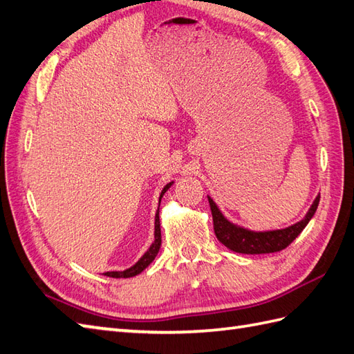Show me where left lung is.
<instances>
[{
    "label": "left lung",
    "mask_w": 354,
    "mask_h": 354,
    "mask_svg": "<svg viewBox=\"0 0 354 354\" xmlns=\"http://www.w3.org/2000/svg\"><path fill=\"white\" fill-rule=\"evenodd\" d=\"M210 210L213 216V228L214 234H216L218 240L225 245L228 249L239 254H272L279 252L282 249H286L292 240H295L304 228L308 225V222L311 221L314 213L320 203V195L315 198L311 209L306 213V216L300 222L295 223L288 228L283 230H273V231H251L242 227H237L234 223H231L225 216L221 213L218 205L209 196Z\"/></svg>",
    "instance_id": "left-lung-1"
}]
</instances>
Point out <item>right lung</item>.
<instances>
[{
  "mask_svg": "<svg viewBox=\"0 0 354 354\" xmlns=\"http://www.w3.org/2000/svg\"><path fill=\"white\" fill-rule=\"evenodd\" d=\"M171 185H172V182L168 183L165 187L162 189L160 196H159V204H160V200H162L163 194L168 191ZM160 243H162V236H160V222H159V209H158L156 218H154V242L151 243L149 251L145 252L140 258V261H138L136 264H133L131 269H126L123 272H106L105 274H106V277H109V278H132V277H136V274H140L145 269V267H147L154 260V258H156L159 249H160Z\"/></svg>",
  "mask_w": 354,
  "mask_h": 354,
  "instance_id": "add662e5",
  "label": "right lung"
}]
</instances>
